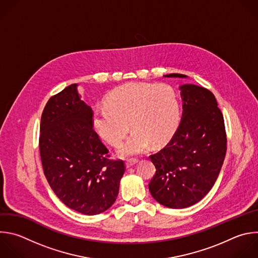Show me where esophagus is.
<instances>
[{
	"label": "esophagus",
	"instance_id": "1",
	"mask_svg": "<svg viewBox=\"0 0 258 258\" xmlns=\"http://www.w3.org/2000/svg\"><path fill=\"white\" fill-rule=\"evenodd\" d=\"M138 162H139V160L136 159V158L128 159V160L125 162V167H126V168H131V167H133L134 165H136Z\"/></svg>",
	"mask_w": 258,
	"mask_h": 258
}]
</instances>
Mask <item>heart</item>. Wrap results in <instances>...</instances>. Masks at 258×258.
I'll use <instances>...</instances> for the list:
<instances>
[{"label": "heart", "instance_id": "b5f03b06", "mask_svg": "<svg viewBox=\"0 0 258 258\" xmlns=\"http://www.w3.org/2000/svg\"><path fill=\"white\" fill-rule=\"evenodd\" d=\"M105 103L94 107L92 125L102 139L116 147L131 124L134 131L118 150L123 157L144 153L151 144L162 146L178 125V99L166 84L127 83L111 91Z\"/></svg>", "mask_w": 258, "mask_h": 258}]
</instances>
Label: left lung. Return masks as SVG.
<instances>
[{
  "instance_id": "left-lung-1",
  "label": "left lung",
  "mask_w": 258,
  "mask_h": 258,
  "mask_svg": "<svg viewBox=\"0 0 258 258\" xmlns=\"http://www.w3.org/2000/svg\"><path fill=\"white\" fill-rule=\"evenodd\" d=\"M168 78H187L169 74ZM180 123L164 149L151 155L156 174L149 183L152 197L170 209L188 208L203 200L221 171L227 138L223 114L215 95L192 84L179 87Z\"/></svg>"
}]
</instances>
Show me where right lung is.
<instances>
[{"label": "right lung", "instance_id": "obj_1", "mask_svg": "<svg viewBox=\"0 0 258 258\" xmlns=\"http://www.w3.org/2000/svg\"><path fill=\"white\" fill-rule=\"evenodd\" d=\"M72 84L47 101L40 122L39 152L44 175L70 209L93 216L115 202L125 171L110 160L92 125V108Z\"/></svg>", "mask_w": 258, "mask_h": 258}]
</instances>
